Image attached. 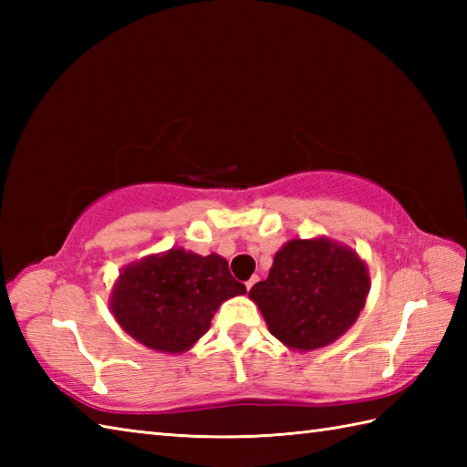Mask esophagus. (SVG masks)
I'll return each mask as SVG.
<instances>
[{
	"label": "esophagus",
	"instance_id": "obj_1",
	"mask_svg": "<svg viewBox=\"0 0 467 467\" xmlns=\"http://www.w3.org/2000/svg\"><path fill=\"white\" fill-rule=\"evenodd\" d=\"M256 281H259V276H256V275H254V276H251V279L246 281V291H251V289H253V285H254Z\"/></svg>",
	"mask_w": 467,
	"mask_h": 467
}]
</instances>
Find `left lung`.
Masks as SVG:
<instances>
[{
	"label": "left lung",
	"instance_id": "obj_1",
	"mask_svg": "<svg viewBox=\"0 0 467 467\" xmlns=\"http://www.w3.org/2000/svg\"><path fill=\"white\" fill-rule=\"evenodd\" d=\"M367 265L353 249L325 236L293 239L275 254L269 276L249 296L269 331L295 351L331 345L363 311Z\"/></svg>",
	"mask_w": 467,
	"mask_h": 467
}]
</instances>
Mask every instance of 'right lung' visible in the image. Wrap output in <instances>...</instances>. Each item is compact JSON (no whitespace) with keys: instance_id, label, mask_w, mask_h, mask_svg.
Listing matches in <instances>:
<instances>
[{"instance_id":"obj_1","label":"right lung","mask_w":467,"mask_h":467,"mask_svg":"<svg viewBox=\"0 0 467 467\" xmlns=\"http://www.w3.org/2000/svg\"><path fill=\"white\" fill-rule=\"evenodd\" d=\"M244 293L223 256L171 249L124 266L110 309L118 325L148 349L182 353L208 331L221 303Z\"/></svg>"}]
</instances>
